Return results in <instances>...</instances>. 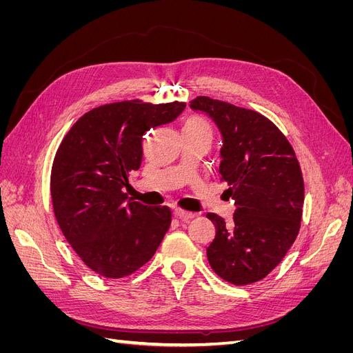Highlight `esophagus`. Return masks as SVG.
Here are the masks:
<instances>
[{"label":"esophagus","mask_w":353,"mask_h":353,"mask_svg":"<svg viewBox=\"0 0 353 353\" xmlns=\"http://www.w3.org/2000/svg\"><path fill=\"white\" fill-rule=\"evenodd\" d=\"M174 213H175V216L179 218L183 222H188L190 219L194 218V213L193 212H185L183 209H175Z\"/></svg>","instance_id":"1"}]
</instances>
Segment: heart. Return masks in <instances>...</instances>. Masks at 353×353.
Here are the masks:
<instances>
[{
    "label": "heart",
    "instance_id": "heart-1",
    "mask_svg": "<svg viewBox=\"0 0 353 353\" xmlns=\"http://www.w3.org/2000/svg\"><path fill=\"white\" fill-rule=\"evenodd\" d=\"M184 128H208L209 130L208 123L203 119H200V117H190V119L185 122Z\"/></svg>",
    "mask_w": 353,
    "mask_h": 353
}]
</instances>
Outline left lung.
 Instances as JSON below:
<instances>
[{"instance_id":"left-lung-1","label":"left lung","mask_w":353,"mask_h":353,"mask_svg":"<svg viewBox=\"0 0 353 353\" xmlns=\"http://www.w3.org/2000/svg\"><path fill=\"white\" fill-rule=\"evenodd\" d=\"M190 108L208 114L221 132L219 174L236 205L231 225L206 215L216 228L208 261L231 284L256 283L283 261L299 234L301 166L287 138L261 113L209 97H197Z\"/></svg>"}]
</instances>
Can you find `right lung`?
Instances as JSON below:
<instances>
[{"instance_id": "obj_1", "label": "right lung", "mask_w": 353, "mask_h": 353, "mask_svg": "<svg viewBox=\"0 0 353 353\" xmlns=\"http://www.w3.org/2000/svg\"><path fill=\"white\" fill-rule=\"evenodd\" d=\"M185 103L138 100L85 113L63 138L51 170L59 227L83 263L105 279H122L153 258L169 230L166 206L128 200V176L143 160V135L174 122Z\"/></svg>"}]
</instances>
